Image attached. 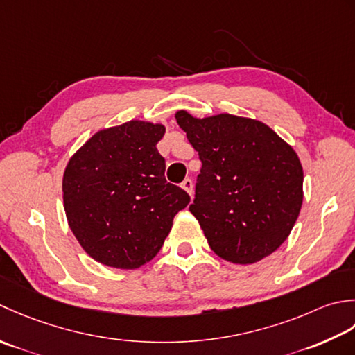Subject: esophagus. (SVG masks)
Segmentation results:
<instances>
[{"instance_id": "esophagus-1", "label": "esophagus", "mask_w": 355, "mask_h": 355, "mask_svg": "<svg viewBox=\"0 0 355 355\" xmlns=\"http://www.w3.org/2000/svg\"><path fill=\"white\" fill-rule=\"evenodd\" d=\"M180 187H182L184 188V190L188 193V194H190V196H191V194H193V180L190 179V178H187V179H184V182L182 184H180Z\"/></svg>"}]
</instances>
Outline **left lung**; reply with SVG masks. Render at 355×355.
Returning a JSON list of instances; mask_svg holds the SVG:
<instances>
[{
  "label": "left lung",
  "instance_id": "obj_1",
  "mask_svg": "<svg viewBox=\"0 0 355 355\" xmlns=\"http://www.w3.org/2000/svg\"><path fill=\"white\" fill-rule=\"evenodd\" d=\"M202 168L190 211L219 257L239 265L272 254L303 200V170L291 146L263 122L222 113H176Z\"/></svg>",
  "mask_w": 355,
  "mask_h": 355
}]
</instances>
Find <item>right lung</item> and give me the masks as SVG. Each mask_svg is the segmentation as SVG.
<instances>
[{"label":"right lung","instance_id":"right-lung-1","mask_svg":"<svg viewBox=\"0 0 355 355\" xmlns=\"http://www.w3.org/2000/svg\"><path fill=\"white\" fill-rule=\"evenodd\" d=\"M165 127L144 121L101 130L71 156L62 178L69 227L96 262L146 265L162 248L190 196L165 179L156 144Z\"/></svg>","mask_w":355,"mask_h":355}]
</instances>
